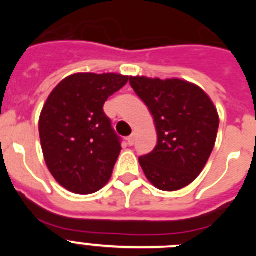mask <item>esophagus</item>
Wrapping results in <instances>:
<instances>
[{"mask_svg": "<svg viewBox=\"0 0 256 256\" xmlns=\"http://www.w3.org/2000/svg\"><path fill=\"white\" fill-rule=\"evenodd\" d=\"M126 142H128V144H130V146H133V144H134V142H136V134H134V133H133L130 137H128V138H126Z\"/></svg>", "mask_w": 256, "mask_h": 256, "instance_id": "34e87169", "label": "esophagus"}]
</instances>
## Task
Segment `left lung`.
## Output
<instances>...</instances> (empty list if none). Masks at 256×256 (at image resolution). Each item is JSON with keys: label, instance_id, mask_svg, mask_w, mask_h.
Instances as JSON below:
<instances>
[{"label": "left lung", "instance_id": "obj_1", "mask_svg": "<svg viewBox=\"0 0 256 256\" xmlns=\"http://www.w3.org/2000/svg\"><path fill=\"white\" fill-rule=\"evenodd\" d=\"M130 83L148 105L158 132L155 148L138 159L144 176L162 191L188 186L216 144V106L200 87L182 79L130 76Z\"/></svg>", "mask_w": 256, "mask_h": 256}]
</instances>
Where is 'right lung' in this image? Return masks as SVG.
<instances>
[{
	"mask_svg": "<svg viewBox=\"0 0 256 256\" xmlns=\"http://www.w3.org/2000/svg\"><path fill=\"white\" fill-rule=\"evenodd\" d=\"M130 76L78 73L61 80L40 116V137L47 168L68 191L90 195L108 182L120 154L104 104Z\"/></svg>",
	"mask_w": 256,
	"mask_h": 256,
	"instance_id": "right-lung-1",
	"label": "right lung"
}]
</instances>
